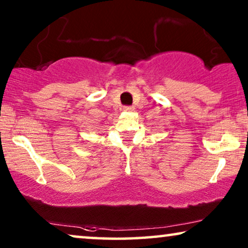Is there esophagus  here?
Returning <instances> with one entry per match:
<instances>
[{
	"instance_id": "esophagus-1",
	"label": "esophagus",
	"mask_w": 248,
	"mask_h": 248,
	"mask_svg": "<svg viewBox=\"0 0 248 248\" xmlns=\"http://www.w3.org/2000/svg\"><path fill=\"white\" fill-rule=\"evenodd\" d=\"M124 109H125V110H133V107H131V106H125Z\"/></svg>"
}]
</instances>
